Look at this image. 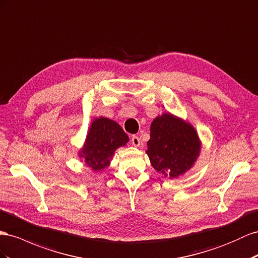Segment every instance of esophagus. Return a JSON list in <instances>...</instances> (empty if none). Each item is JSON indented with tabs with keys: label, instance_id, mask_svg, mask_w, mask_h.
Returning a JSON list of instances; mask_svg holds the SVG:
<instances>
[{
	"label": "esophagus",
	"instance_id": "obj_1",
	"mask_svg": "<svg viewBox=\"0 0 258 258\" xmlns=\"http://www.w3.org/2000/svg\"><path fill=\"white\" fill-rule=\"evenodd\" d=\"M131 143H132V145H135V146H140L141 141H140V139H139L138 136H132Z\"/></svg>",
	"mask_w": 258,
	"mask_h": 258
}]
</instances>
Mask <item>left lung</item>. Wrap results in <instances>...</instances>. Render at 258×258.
<instances>
[{
  "label": "left lung",
  "instance_id": "obj_1",
  "mask_svg": "<svg viewBox=\"0 0 258 258\" xmlns=\"http://www.w3.org/2000/svg\"><path fill=\"white\" fill-rule=\"evenodd\" d=\"M150 136L146 154L157 171L176 178L196 162L200 141L191 124L164 114L152 122Z\"/></svg>",
  "mask_w": 258,
  "mask_h": 258
}]
</instances>
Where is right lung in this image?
I'll return each instance as SVG.
<instances>
[{
    "instance_id": "add662e5",
    "label": "right lung",
    "mask_w": 258,
    "mask_h": 258,
    "mask_svg": "<svg viewBox=\"0 0 258 258\" xmlns=\"http://www.w3.org/2000/svg\"><path fill=\"white\" fill-rule=\"evenodd\" d=\"M128 141V136L117 122L104 117L97 118L90 127L81 156L90 168L101 170L108 166L115 150Z\"/></svg>"
}]
</instances>
